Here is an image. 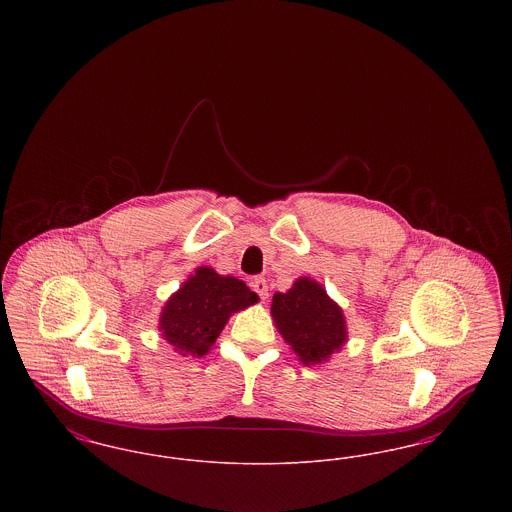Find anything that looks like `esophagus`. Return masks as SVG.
<instances>
[{
  "label": "esophagus",
  "instance_id": "1",
  "mask_svg": "<svg viewBox=\"0 0 512 512\" xmlns=\"http://www.w3.org/2000/svg\"><path fill=\"white\" fill-rule=\"evenodd\" d=\"M251 290L257 293V295L265 301L268 297L267 280H265V278H261V276H255V278L251 280Z\"/></svg>",
  "mask_w": 512,
  "mask_h": 512
}]
</instances>
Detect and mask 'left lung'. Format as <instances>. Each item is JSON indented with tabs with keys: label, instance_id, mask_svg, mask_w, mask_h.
<instances>
[{
	"label": "left lung",
	"instance_id": "obj_1",
	"mask_svg": "<svg viewBox=\"0 0 512 512\" xmlns=\"http://www.w3.org/2000/svg\"><path fill=\"white\" fill-rule=\"evenodd\" d=\"M270 315L303 365H320L347 341L340 305L311 278H297L286 293L272 297Z\"/></svg>",
	"mask_w": 512,
	"mask_h": 512
}]
</instances>
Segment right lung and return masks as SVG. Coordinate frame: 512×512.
Instances as JSON below:
<instances>
[{
	"mask_svg": "<svg viewBox=\"0 0 512 512\" xmlns=\"http://www.w3.org/2000/svg\"><path fill=\"white\" fill-rule=\"evenodd\" d=\"M259 295L234 276H220L211 267L195 268L194 274L165 303L159 330L180 355L203 357L226 326L228 318Z\"/></svg>",
	"mask_w": 512,
	"mask_h": 512,
	"instance_id": "1",
	"label": "right lung"
}]
</instances>
